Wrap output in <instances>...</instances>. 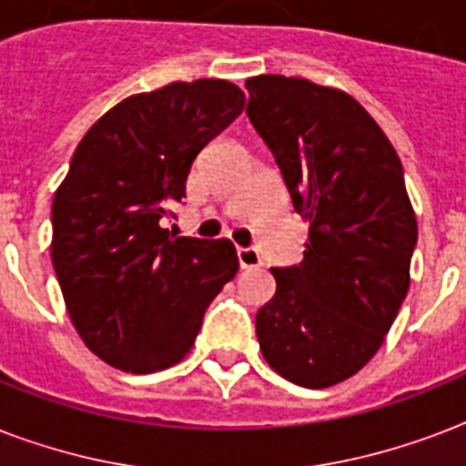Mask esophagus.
Returning <instances> with one entry per match:
<instances>
[{"mask_svg":"<svg viewBox=\"0 0 466 466\" xmlns=\"http://www.w3.org/2000/svg\"><path fill=\"white\" fill-rule=\"evenodd\" d=\"M237 256H239L241 268H256V266H261V254L256 248L241 247L237 248Z\"/></svg>","mask_w":466,"mask_h":466,"instance_id":"esophagus-1","label":"esophagus"}]
</instances>
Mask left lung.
<instances>
[{
    "mask_svg": "<svg viewBox=\"0 0 466 466\" xmlns=\"http://www.w3.org/2000/svg\"><path fill=\"white\" fill-rule=\"evenodd\" d=\"M247 116L309 222L305 258L270 268L256 336L285 380L324 390L380 350L409 292L419 227L399 155L346 91L299 76L247 79Z\"/></svg>",
    "mask_w": 466,
    "mask_h": 466,
    "instance_id": "1",
    "label": "left lung"
}]
</instances>
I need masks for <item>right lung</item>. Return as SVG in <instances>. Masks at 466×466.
Instances as JSON below:
<instances>
[{"instance_id": "obj_1", "label": "right lung", "mask_w": 466, "mask_h": 466, "mask_svg": "<svg viewBox=\"0 0 466 466\" xmlns=\"http://www.w3.org/2000/svg\"><path fill=\"white\" fill-rule=\"evenodd\" d=\"M244 111L225 79L135 94L91 126L53 200V266L91 353L147 375L186 358L239 258L229 239L164 229L198 152Z\"/></svg>"}]
</instances>
